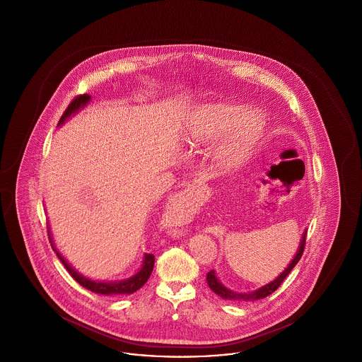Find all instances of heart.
<instances>
[{
	"instance_id": "1",
	"label": "heart",
	"mask_w": 362,
	"mask_h": 362,
	"mask_svg": "<svg viewBox=\"0 0 362 362\" xmlns=\"http://www.w3.org/2000/svg\"><path fill=\"white\" fill-rule=\"evenodd\" d=\"M226 138L225 161L229 167H240L251 155L262 134V121L244 105L217 104L201 111L187 123L183 136L191 145Z\"/></svg>"
}]
</instances>
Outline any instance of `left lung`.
I'll return each mask as SVG.
<instances>
[{
    "label": "left lung",
    "mask_w": 362,
    "mask_h": 362,
    "mask_svg": "<svg viewBox=\"0 0 362 362\" xmlns=\"http://www.w3.org/2000/svg\"><path fill=\"white\" fill-rule=\"evenodd\" d=\"M305 238H307V232H304V236H303L301 243H300L298 251H297L296 257L293 259L292 263L285 269V272H282L281 276H278L276 279H274L273 282H270V284L262 286L260 289L255 291V292L236 293L226 289L224 285H221V282L217 279L214 270H210V272L207 273V285H209V288H210L213 292L216 293V294H218V296L223 297V298H228V300H259V298H264V297H267L269 294L276 292V289H278V286L284 282V279L292 272L293 267L298 263V260L303 257L304 248H305Z\"/></svg>",
    "instance_id": "8db88e82"
}]
</instances>
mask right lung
<instances>
[{
	"label": "right lung",
	"mask_w": 362,
	"mask_h": 362,
	"mask_svg": "<svg viewBox=\"0 0 362 362\" xmlns=\"http://www.w3.org/2000/svg\"><path fill=\"white\" fill-rule=\"evenodd\" d=\"M90 100V96L89 95H78L76 96L71 102H70L68 108L65 110V112L62 114L59 123H64L66 118H69L71 114H74L80 107L86 105L88 102ZM49 239H50V233H49ZM52 250L57 252L58 258L62 262V264L66 267V270L69 272L70 276H73L83 288H86L88 291L93 293H100V294H132V293L137 292L139 288H142L145 285V282L149 279V276L152 274V270H153V266H155V255L153 254H146L145 259H144V264L141 267V270L138 272L137 274L126 281H121V282H96V281H92V279H88L86 276L78 274L74 269H71V266L68 264V262L65 259L62 258L58 251L54 248L52 245Z\"/></svg>",
	"instance_id": "add662e5"
}]
</instances>
